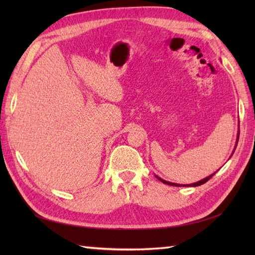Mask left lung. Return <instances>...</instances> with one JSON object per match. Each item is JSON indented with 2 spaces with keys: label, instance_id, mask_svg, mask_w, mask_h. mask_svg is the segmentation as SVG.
<instances>
[{
  "label": "left lung",
  "instance_id": "8db88e82",
  "mask_svg": "<svg viewBox=\"0 0 255 255\" xmlns=\"http://www.w3.org/2000/svg\"><path fill=\"white\" fill-rule=\"evenodd\" d=\"M238 141H239V131H238V136H237V141H236V145H235V149H234V152H235V150H236V148H237V144H238ZM234 152H232V154H234ZM231 154V155H232ZM217 172V171H216ZM216 172L215 173H213V174H210L209 176H207V177H205V178H203V180H200V181H198V182H196V183H192V184H176V183H172V182H167V181H165V180H162L161 177H159L158 175H155V177L158 178V180H160L162 183H164V184H167V185H171V186H191V187H195V186H199V185H203L204 183H206L207 182L208 180H210L211 177H213L215 174H216Z\"/></svg>",
  "mask_w": 255,
  "mask_h": 255
}]
</instances>
